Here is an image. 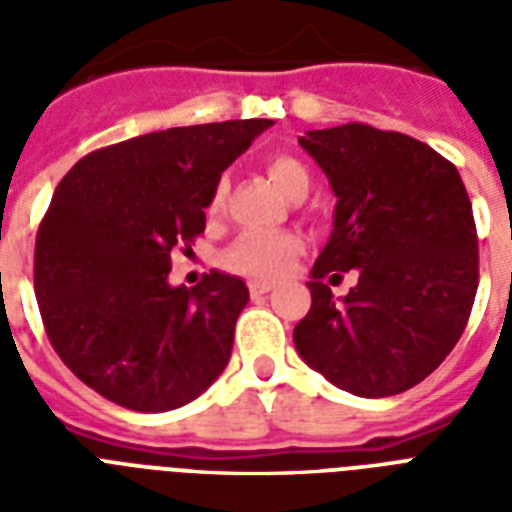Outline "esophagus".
Returning <instances> with one entry per match:
<instances>
[{
    "label": "esophagus",
    "instance_id": "obj_1",
    "mask_svg": "<svg viewBox=\"0 0 512 512\" xmlns=\"http://www.w3.org/2000/svg\"><path fill=\"white\" fill-rule=\"evenodd\" d=\"M273 289V281H249V295L252 297H260V295H268Z\"/></svg>",
    "mask_w": 512,
    "mask_h": 512
}]
</instances>
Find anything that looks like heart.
Listing matches in <instances>:
<instances>
[{
  "label": "heart",
  "instance_id": "obj_1",
  "mask_svg": "<svg viewBox=\"0 0 512 512\" xmlns=\"http://www.w3.org/2000/svg\"><path fill=\"white\" fill-rule=\"evenodd\" d=\"M265 172L273 180V185L281 193H287L289 199H300L308 193L311 175L303 164L297 162L295 156L287 154H271L265 159ZM225 183L215 185L212 201H209V212H217L223 207ZM303 241L295 233L287 231H247L241 233L239 239L233 241L231 247L225 249L223 263L225 268L241 273V276H252V279H273L279 273L287 271L292 257L300 252Z\"/></svg>",
  "mask_w": 512,
  "mask_h": 512
}]
</instances>
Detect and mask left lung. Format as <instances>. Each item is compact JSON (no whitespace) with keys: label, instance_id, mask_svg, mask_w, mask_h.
<instances>
[{"label":"left lung","instance_id":"obj_1","mask_svg":"<svg viewBox=\"0 0 512 512\" xmlns=\"http://www.w3.org/2000/svg\"><path fill=\"white\" fill-rule=\"evenodd\" d=\"M300 146L337 196L327 247L311 271V311L295 327L305 364L353 396H396L422 382L468 324L478 236L452 162L420 140L369 124L311 130ZM356 270L332 298L324 275Z\"/></svg>","mask_w":512,"mask_h":512}]
</instances>
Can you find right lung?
I'll return each mask as SVG.
<instances>
[{"label":"right lung","mask_w":512,"mask_h":512,"mask_svg":"<svg viewBox=\"0 0 512 512\" xmlns=\"http://www.w3.org/2000/svg\"><path fill=\"white\" fill-rule=\"evenodd\" d=\"M271 119L148 132L92 151L52 193L36 233L34 289L52 348L71 372L132 412H170L223 374L249 303L239 276L172 287L228 167Z\"/></svg>","instance_id":"obj_1"}]
</instances>
